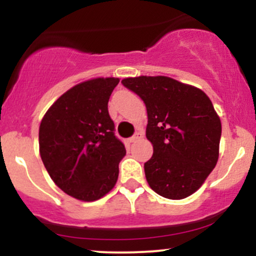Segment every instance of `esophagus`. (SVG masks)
Returning a JSON list of instances; mask_svg holds the SVG:
<instances>
[{
  "instance_id": "obj_1",
  "label": "esophagus",
  "mask_w": 256,
  "mask_h": 256,
  "mask_svg": "<svg viewBox=\"0 0 256 256\" xmlns=\"http://www.w3.org/2000/svg\"><path fill=\"white\" fill-rule=\"evenodd\" d=\"M140 138V134H134V136H132L131 138H128V142L130 143H134V142H136V140H138Z\"/></svg>"
}]
</instances>
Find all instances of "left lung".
Listing matches in <instances>:
<instances>
[{"label": "left lung", "instance_id": "left-lung-1", "mask_svg": "<svg viewBox=\"0 0 256 256\" xmlns=\"http://www.w3.org/2000/svg\"><path fill=\"white\" fill-rule=\"evenodd\" d=\"M122 83L146 107V138L154 149L144 164L149 186L170 200L192 195L218 162L222 122L212 101L198 88L165 76Z\"/></svg>", "mask_w": 256, "mask_h": 256}]
</instances>
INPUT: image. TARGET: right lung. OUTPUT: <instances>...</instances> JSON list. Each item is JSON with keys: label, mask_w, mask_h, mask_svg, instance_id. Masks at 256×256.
<instances>
[{"label": "right lung", "mask_w": 256, "mask_h": 256, "mask_svg": "<svg viewBox=\"0 0 256 256\" xmlns=\"http://www.w3.org/2000/svg\"><path fill=\"white\" fill-rule=\"evenodd\" d=\"M119 78L82 82L58 98L40 125V154L55 184L79 201L104 198L116 185L126 150L114 136L108 100Z\"/></svg>", "instance_id": "obj_1"}]
</instances>
